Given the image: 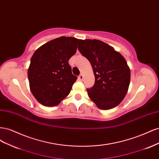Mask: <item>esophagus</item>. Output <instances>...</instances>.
<instances>
[{
	"mask_svg": "<svg viewBox=\"0 0 159 159\" xmlns=\"http://www.w3.org/2000/svg\"><path fill=\"white\" fill-rule=\"evenodd\" d=\"M78 78H79V80H80V81H82V80H83V78H84V77H83L82 74L80 75H79V77H78Z\"/></svg>",
	"mask_w": 159,
	"mask_h": 159,
	"instance_id": "34e87169",
	"label": "esophagus"
}]
</instances>
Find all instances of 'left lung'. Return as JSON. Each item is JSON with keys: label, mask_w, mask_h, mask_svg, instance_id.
Returning a JSON list of instances; mask_svg holds the SVG:
<instances>
[{"label": "left lung", "mask_w": 159, "mask_h": 159, "mask_svg": "<svg viewBox=\"0 0 159 159\" xmlns=\"http://www.w3.org/2000/svg\"><path fill=\"white\" fill-rule=\"evenodd\" d=\"M78 48L92 66L95 83L87 89L100 109L113 108L127 93L131 73L125 59L113 47L99 40H80Z\"/></svg>", "instance_id": "8db88e82"}]
</instances>
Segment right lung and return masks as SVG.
Masks as SVG:
<instances>
[{"mask_svg":"<svg viewBox=\"0 0 159 159\" xmlns=\"http://www.w3.org/2000/svg\"><path fill=\"white\" fill-rule=\"evenodd\" d=\"M80 40L61 36L40 46L34 53L28 70L31 92L46 106L58 105L70 93L77 76L68 61Z\"/></svg>","mask_w":159,"mask_h":159,"instance_id":"right-lung-1","label":"right lung"}]
</instances>
